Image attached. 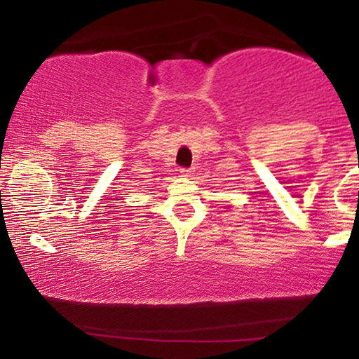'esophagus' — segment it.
I'll use <instances>...</instances> for the list:
<instances>
[{
  "label": "esophagus",
  "mask_w": 359,
  "mask_h": 359,
  "mask_svg": "<svg viewBox=\"0 0 359 359\" xmlns=\"http://www.w3.org/2000/svg\"><path fill=\"white\" fill-rule=\"evenodd\" d=\"M180 173H181V176H186V178H188V176H191V170H188V168H181Z\"/></svg>",
  "instance_id": "1"
}]
</instances>
